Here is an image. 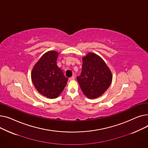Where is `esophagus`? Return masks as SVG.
Returning <instances> with one entry per match:
<instances>
[{
	"label": "esophagus",
	"instance_id": "obj_1",
	"mask_svg": "<svg viewBox=\"0 0 148 148\" xmlns=\"http://www.w3.org/2000/svg\"><path fill=\"white\" fill-rule=\"evenodd\" d=\"M74 79H75V77L74 76L70 77V78H69V80H74Z\"/></svg>",
	"mask_w": 148,
	"mask_h": 148
}]
</instances>
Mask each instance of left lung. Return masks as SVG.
<instances>
[{
    "label": "left lung",
    "instance_id": "8db88e82",
    "mask_svg": "<svg viewBox=\"0 0 148 148\" xmlns=\"http://www.w3.org/2000/svg\"><path fill=\"white\" fill-rule=\"evenodd\" d=\"M82 70L77 77L83 94L89 99L101 96L109 88L112 74L103 59L89 52L83 57Z\"/></svg>",
    "mask_w": 148,
    "mask_h": 148
}]
</instances>
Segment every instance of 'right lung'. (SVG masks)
Listing matches in <instances>:
<instances>
[{
	"label": "right lung",
	"mask_w": 148,
	"mask_h": 148,
	"mask_svg": "<svg viewBox=\"0 0 148 148\" xmlns=\"http://www.w3.org/2000/svg\"><path fill=\"white\" fill-rule=\"evenodd\" d=\"M58 55L56 51L46 52L35 64L31 73L32 81L38 92L50 99L60 95L68 80L57 66Z\"/></svg>",
	"instance_id": "add662e5"
}]
</instances>
